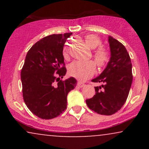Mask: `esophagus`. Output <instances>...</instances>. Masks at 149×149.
Wrapping results in <instances>:
<instances>
[{
  "instance_id": "esophagus-1",
  "label": "esophagus",
  "mask_w": 149,
  "mask_h": 149,
  "mask_svg": "<svg viewBox=\"0 0 149 149\" xmlns=\"http://www.w3.org/2000/svg\"><path fill=\"white\" fill-rule=\"evenodd\" d=\"M77 85H78V86L80 87V88H83V87L85 86V84L83 83H82V82H78Z\"/></svg>"
}]
</instances>
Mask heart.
Returning <instances> with one entry per match:
<instances>
[{
  "label": "heart",
  "instance_id": "b5f03b06",
  "mask_svg": "<svg viewBox=\"0 0 149 149\" xmlns=\"http://www.w3.org/2000/svg\"><path fill=\"white\" fill-rule=\"evenodd\" d=\"M85 41L90 48L96 49L102 45V40L97 36L90 34L85 37ZM63 56L65 59L68 58L67 49L65 47L63 50ZM93 58L100 67H104L110 60V53L104 47H99L93 53ZM96 69V64L93 61H76L69 66V73L71 76L80 80H85L91 77Z\"/></svg>",
  "mask_w": 149,
  "mask_h": 149
}]
</instances>
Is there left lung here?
Segmentation results:
<instances>
[{
	"label": "left lung",
	"mask_w": 149,
	"mask_h": 149,
	"mask_svg": "<svg viewBox=\"0 0 149 149\" xmlns=\"http://www.w3.org/2000/svg\"><path fill=\"white\" fill-rule=\"evenodd\" d=\"M111 59L100 76L92 80L94 83H102L95 87V95L86 100L88 107L101 115L111 116L118 112L129 95L132 83L131 59L125 46L111 36L109 37Z\"/></svg>",
	"instance_id": "obj_1"
}]
</instances>
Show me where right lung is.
Returning <instances> with one entry per match:
<instances>
[{
	"instance_id": "add662e5",
	"label": "right lung",
	"mask_w": 149,
	"mask_h": 149,
	"mask_svg": "<svg viewBox=\"0 0 149 149\" xmlns=\"http://www.w3.org/2000/svg\"><path fill=\"white\" fill-rule=\"evenodd\" d=\"M72 33L52 34L36 42L27 52L21 71L26 105L42 119L57 117L67 107V95L76 86L74 78L62 80L66 69L63 56Z\"/></svg>"
}]
</instances>
